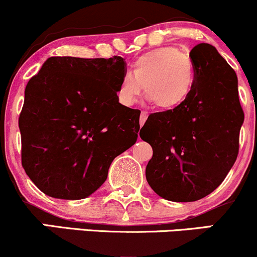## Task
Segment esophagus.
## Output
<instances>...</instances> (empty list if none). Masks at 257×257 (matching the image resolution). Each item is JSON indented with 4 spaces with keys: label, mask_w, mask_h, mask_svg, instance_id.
Returning <instances> with one entry per match:
<instances>
[{
    "label": "esophagus",
    "mask_w": 257,
    "mask_h": 257,
    "mask_svg": "<svg viewBox=\"0 0 257 257\" xmlns=\"http://www.w3.org/2000/svg\"><path fill=\"white\" fill-rule=\"evenodd\" d=\"M147 117H149V112H146V111L141 112V114H140V125H144V123L146 122Z\"/></svg>",
    "instance_id": "esophagus-1"
}]
</instances>
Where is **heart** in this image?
I'll return each mask as SVG.
<instances>
[{
	"mask_svg": "<svg viewBox=\"0 0 257 257\" xmlns=\"http://www.w3.org/2000/svg\"><path fill=\"white\" fill-rule=\"evenodd\" d=\"M193 64L174 47H162L140 55L132 72L120 79L117 95L125 106L138 101L145 85L146 96L162 110H172L185 102L193 88Z\"/></svg>",
	"mask_w": 257,
	"mask_h": 257,
	"instance_id": "heart-1",
	"label": "heart"
}]
</instances>
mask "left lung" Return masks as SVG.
<instances>
[{
    "mask_svg": "<svg viewBox=\"0 0 257 257\" xmlns=\"http://www.w3.org/2000/svg\"><path fill=\"white\" fill-rule=\"evenodd\" d=\"M190 58L194 81L188 98L150 114L140 131L153 150L147 182L172 202L204 198L225 180L237 159L244 120L237 75L216 48L199 43Z\"/></svg>",
    "mask_w": 257,
    "mask_h": 257,
    "instance_id": "obj_1",
    "label": "left lung"
}]
</instances>
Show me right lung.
Listing matches in <instances>:
<instances>
[{"label": "right lung", "instance_id": "right-lung-1", "mask_svg": "<svg viewBox=\"0 0 257 257\" xmlns=\"http://www.w3.org/2000/svg\"><path fill=\"white\" fill-rule=\"evenodd\" d=\"M123 58L52 57L30 78L19 116L22 164L43 193L82 199L135 144L140 110L120 105Z\"/></svg>", "mask_w": 257, "mask_h": 257}]
</instances>
